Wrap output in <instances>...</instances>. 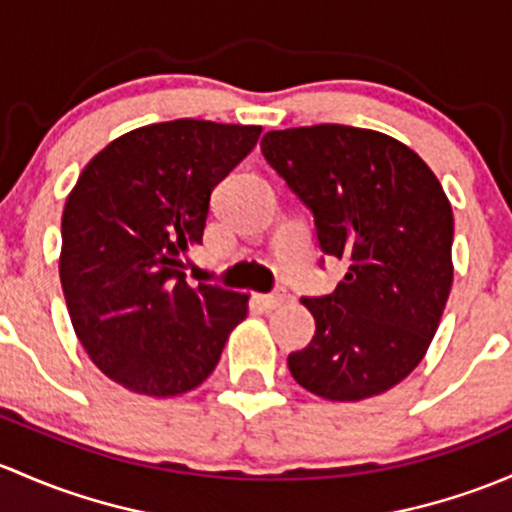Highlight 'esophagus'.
Instances as JSON below:
<instances>
[{"label": "esophagus", "instance_id": "esophagus-1", "mask_svg": "<svg viewBox=\"0 0 512 512\" xmlns=\"http://www.w3.org/2000/svg\"><path fill=\"white\" fill-rule=\"evenodd\" d=\"M283 298H286V293H283V291H273V293L258 295L256 300H258V305H261L263 310H273L278 303H283Z\"/></svg>", "mask_w": 512, "mask_h": 512}]
</instances>
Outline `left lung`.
Here are the masks:
<instances>
[{
	"label": "left lung",
	"instance_id": "obj_1",
	"mask_svg": "<svg viewBox=\"0 0 512 512\" xmlns=\"http://www.w3.org/2000/svg\"><path fill=\"white\" fill-rule=\"evenodd\" d=\"M261 152L313 214L320 251L347 266L333 293L303 298L315 335L288 370L330 402L387 392L426 355L451 293L439 179L407 145L350 125L271 130Z\"/></svg>",
	"mask_w": 512,
	"mask_h": 512
}]
</instances>
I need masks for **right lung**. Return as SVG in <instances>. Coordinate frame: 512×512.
Masks as SVG:
<instances>
[{
	"label": "right lung",
	"mask_w": 512,
	"mask_h": 512,
	"mask_svg": "<svg viewBox=\"0 0 512 512\" xmlns=\"http://www.w3.org/2000/svg\"><path fill=\"white\" fill-rule=\"evenodd\" d=\"M258 125L172 120L98 152L61 219V286L78 340L113 382L147 397L199 387L249 295L184 281L214 187L256 147Z\"/></svg>",
	"instance_id": "1"
}]
</instances>
